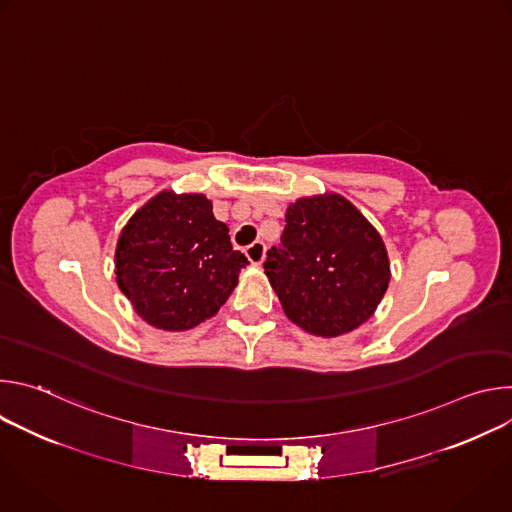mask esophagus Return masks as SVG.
Wrapping results in <instances>:
<instances>
[{
	"instance_id": "obj_1",
	"label": "esophagus",
	"mask_w": 512,
	"mask_h": 512,
	"mask_svg": "<svg viewBox=\"0 0 512 512\" xmlns=\"http://www.w3.org/2000/svg\"><path fill=\"white\" fill-rule=\"evenodd\" d=\"M245 255H247V259L251 261V265H261L263 259H265V245H263V241L251 243V245L245 249Z\"/></svg>"
}]
</instances>
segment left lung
<instances>
[{
	"mask_svg": "<svg viewBox=\"0 0 512 512\" xmlns=\"http://www.w3.org/2000/svg\"><path fill=\"white\" fill-rule=\"evenodd\" d=\"M263 267L285 316L322 338L367 322L391 281L379 231L336 192L287 206L281 245L271 247Z\"/></svg>",
	"mask_w": 512,
	"mask_h": 512,
	"instance_id": "1",
	"label": "left lung"
}]
</instances>
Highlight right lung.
Returning a JSON list of instances; mask_svg holds the SVG:
<instances>
[{"mask_svg":"<svg viewBox=\"0 0 512 512\" xmlns=\"http://www.w3.org/2000/svg\"><path fill=\"white\" fill-rule=\"evenodd\" d=\"M247 257L198 192L162 190L133 212L115 249V279L137 316L182 332L212 318L239 283Z\"/></svg>","mask_w":512,"mask_h":512,"instance_id":"right-lung-1","label":"right lung"}]
</instances>
